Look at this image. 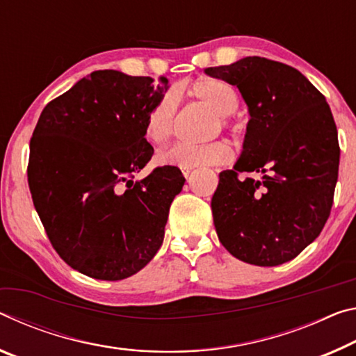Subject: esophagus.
Segmentation results:
<instances>
[{
	"instance_id": "esophagus-1",
	"label": "esophagus",
	"mask_w": 356,
	"mask_h": 356,
	"mask_svg": "<svg viewBox=\"0 0 356 356\" xmlns=\"http://www.w3.org/2000/svg\"><path fill=\"white\" fill-rule=\"evenodd\" d=\"M191 170H192V168H183V175H184V178H189Z\"/></svg>"
}]
</instances>
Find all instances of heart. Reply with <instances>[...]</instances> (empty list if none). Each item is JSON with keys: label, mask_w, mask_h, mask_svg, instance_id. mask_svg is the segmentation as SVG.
I'll return each instance as SVG.
<instances>
[{"label": "heart", "mask_w": 356, "mask_h": 356, "mask_svg": "<svg viewBox=\"0 0 356 356\" xmlns=\"http://www.w3.org/2000/svg\"><path fill=\"white\" fill-rule=\"evenodd\" d=\"M191 95L205 104L218 115L214 132L220 127L233 134L240 132L241 126L232 118V113L240 106V96L229 81L220 79H200L191 88ZM178 99L175 92H167L156 106L149 110L145 123V134L153 143H164L172 136L175 118H177ZM233 156L230 145L224 140L203 145H192L178 142L162 151L159 162L164 165H175L181 168H192L199 165H218L229 162Z\"/></svg>", "instance_id": "1"}]
</instances>
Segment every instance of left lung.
Returning a JSON list of instances; mask_svg holds the SVG:
<instances>
[{
	"label": "left lung",
	"instance_id": "8db88e82",
	"mask_svg": "<svg viewBox=\"0 0 356 356\" xmlns=\"http://www.w3.org/2000/svg\"><path fill=\"white\" fill-rule=\"evenodd\" d=\"M240 90L250 120L233 170L219 173L211 199L219 241L257 266L295 259L320 235L339 172L337 129L325 96L295 67L246 56L208 67ZM260 172V180L237 175Z\"/></svg>",
	"mask_w": 356,
	"mask_h": 356
}]
</instances>
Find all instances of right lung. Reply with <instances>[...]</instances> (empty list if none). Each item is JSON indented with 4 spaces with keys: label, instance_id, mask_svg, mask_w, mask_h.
<instances>
[{
    "label": "right lung",
    "instance_id": "right-lung-1",
    "mask_svg": "<svg viewBox=\"0 0 356 356\" xmlns=\"http://www.w3.org/2000/svg\"><path fill=\"white\" fill-rule=\"evenodd\" d=\"M168 80L95 71L47 104L30 140L28 184L58 255L81 275L121 281L164 241L178 167L134 181L154 149L145 138L149 110Z\"/></svg>",
    "mask_w": 356,
    "mask_h": 356
}]
</instances>
